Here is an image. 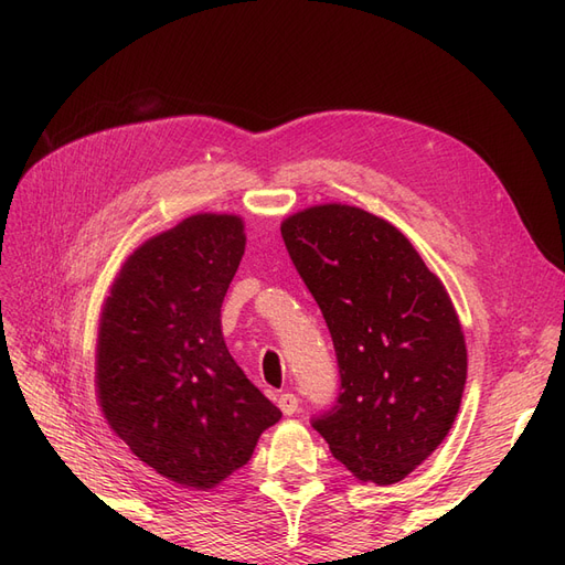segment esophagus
Returning <instances> with one entry per match:
<instances>
[{
    "label": "esophagus",
    "mask_w": 565,
    "mask_h": 565,
    "mask_svg": "<svg viewBox=\"0 0 565 565\" xmlns=\"http://www.w3.org/2000/svg\"><path fill=\"white\" fill-rule=\"evenodd\" d=\"M278 407L282 409L285 415H295L299 409V398L295 396V393H280L278 396Z\"/></svg>",
    "instance_id": "esophagus-1"
}]
</instances>
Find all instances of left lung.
Returning a JSON list of instances; mask_svg holds the SVG:
<instances>
[{"label": "left lung", "mask_w": 565, "mask_h": 565, "mask_svg": "<svg viewBox=\"0 0 565 565\" xmlns=\"http://www.w3.org/2000/svg\"><path fill=\"white\" fill-rule=\"evenodd\" d=\"M280 233L337 353V401L313 429L355 478L398 483L448 436L465 393L446 287L398 228L349 204L303 210Z\"/></svg>", "instance_id": "left-lung-1"}]
</instances>
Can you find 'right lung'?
Listing matches in <instances>:
<instances>
[{
    "label": "right lung",
    "mask_w": 565,
    "mask_h": 565,
    "mask_svg": "<svg viewBox=\"0 0 565 565\" xmlns=\"http://www.w3.org/2000/svg\"><path fill=\"white\" fill-rule=\"evenodd\" d=\"M243 254L241 218L188 216L129 256L100 316L96 384L110 429L183 488H214L245 467L282 417L221 334Z\"/></svg>",
    "instance_id": "add662e5"
}]
</instances>
